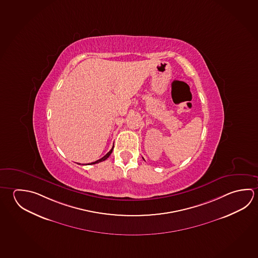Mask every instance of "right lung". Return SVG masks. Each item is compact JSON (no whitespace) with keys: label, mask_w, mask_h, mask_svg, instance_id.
I'll return each mask as SVG.
<instances>
[{"label":"right lung","mask_w":258,"mask_h":258,"mask_svg":"<svg viewBox=\"0 0 258 258\" xmlns=\"http://www.w3.org/2000/svg\"><path fill=\"white\" fill-rule=\"evenodd\" d=\"M112 150H113V148L109 150L108 153L105 155L104 157H102V158H100V159H98V160H96L95 162H91V164H88V165H92V164H97V163L102 162V161H104L106 160L107 158H109V156H110V154L112 152Z\"/></svg>","instance_id":"right-lung-1"}]
</instances>
